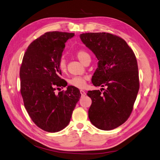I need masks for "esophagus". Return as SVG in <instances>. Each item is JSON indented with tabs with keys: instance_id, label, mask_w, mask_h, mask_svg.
<instances>
[{
	"instance_id": "1",
	"label": "esophagus",
	"mask_w": 160,
	"mask_h": 160,
	"mask_svg": "<svg viewBox=\"0 0 160 160\" xmlns=\"http://www.w3.org/2000/svg\"><path fill=\"white\" fill-rule=\"evenodd\" d=\"M80 93H81V94L82 96L86 95V93L85 92V91H83V90H80Z\"/></svg>"
}]
</instances>
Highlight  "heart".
<instances>
[{
    "label": "heart",
    "mask_w": 160,
    "mask_h": 160,
    "mask_svg": "<svg viewBox=\"0 0 160 160\" xmlns=\"http://www.w3.org/2000/svg\"><path fill=\"white\" fill-rule=\"evenodd\" d=\"M75 56L77 57V59H78L82 63L85 64V62L88 61L89 59H91V57L89 53L84 51V50H79L77 51L75 53ZM58 66H59V69L60 71L62 72H64L67 70V64L66 61L63 59V58H61L59 59V62H58ZM86 81H87V77H82V76H75L72 77L69 80V83L75 87L77 88H83L86 85Z\"/></svg>",
    "instance_id": "obj_1"
}]
</instances>
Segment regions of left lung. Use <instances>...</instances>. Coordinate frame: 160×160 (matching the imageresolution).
<instances>
[{"label":"left lung","mask_w":160,"mask_h":160,"mask_svg":"<svg viewBox=\"0 0 160 160\" xmlns=\"http://www.w3.org/2000/svg\"><path fill=\"white\" fill-rule=\"evenodd\" d=\"M80 38L98 59L92 83L107 89L89 91L91 123L101 130H111L125 123L132 112L139 89L137 59L127 42L108 32H85Z\"/></svg>","instance_id":"8db88e82"}]
</instances>
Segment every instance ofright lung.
Here are the masks:
<instances>
[{"label": "right lung", "mask_w": 160, "mask_h": 160, "mask_svg": "<svg viewBox=\"0 0 160 160\" xmlns=\"http://www.w3.org/2000/svg\"><path fill=\"white\" fill-rule=\"evenodd\" d=\"M74 35L45 32L31 43L23 57L20 79L24 105L32 122L45 132H57L67 127L81 97L73 86L57 92L67 85L60 77L58 62L66 41Z\"/></svg>", "instance_id": "obj_1"}]
</instances>
